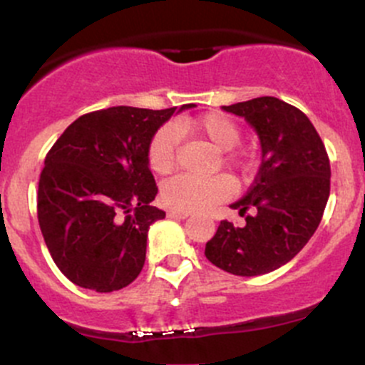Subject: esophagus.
<instances>
[{"instance_id":"1","label":"esophagus","mask_w":365,"mask_h":365,"mask_svg":"<svg viewBox=\"0 0 365 365\" xmlns=\"http://www.w3.org/2000/svg\"><path fill=\"white\" fill-rule=\"evenodd\" d=\"M190 215V212H182V210H169L168 217L171 219H187Z\"/></svg>"}]
</instances>
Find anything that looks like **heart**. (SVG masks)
Wrapping results in <instances>:
<instances>
[{"label": "heart", "mask_w": 365, "mask_h": 365, "mask_svg": "<svg viewBox=\"0 0 365 365\" xmlns=\"http://www.w3.org/2000/svg\"><path fill=\"white\" fill-rule=\"evenodd\" d=\"M182 130L206 139L220 152L233 148L240 139V127L237 121L222 113H206L194 120L182 121L178 125ZM176 148H178V132L173 127H162L153 134L148 146V164L157 175H168L176 162ZM227 168L233 171L245 173L251 168V157L244 152L227 153ZM231 190V182L226 176H212V178H194V176L180 175L168 180L162 187V201L175 210L182 212H196L212 206Z\"/></svg>", "instance_id": "b5f03b06"}]
</instances>
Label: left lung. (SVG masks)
<instances>
[{
	"instance_id": "obj_1",
	"label": "left lung",
	"mask_w": 365,
	"mask_h": 365,
	"mask_svg": "<svg viewBox=\"0 0 365 365\" xmlns=\"http://www.w3.org/2000/svg\"><path fill=\"white\" fill-rule=\"evenodd\" d=\"M222 109L254 128L261 165L247 194L231 205L245 226L222 220L205 256L220 270L254 277L292 261L318 230L330 196V162L311 120L284 101L257 97Z\"/></svg>"
}]
</instances>
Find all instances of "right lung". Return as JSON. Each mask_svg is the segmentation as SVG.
<instances>
[{"label": "right lung", "mask_w": 365, "mask_h": 365, "mask_svg": "<svg viewBox=\"0 0 365 365\" xmlns=\"http://www.w3.org/2000/svg\"><path fill=\"white\" fill-rule=\"evenodd\" d=\"M128 106L83 114L46 157L38 182V224L56 267L98 293L130 284L143 270L148 230L165 212L150 171L153 134L185 109Z\"/></svg>", "instance_id": "add662e5"}]
</instances>
